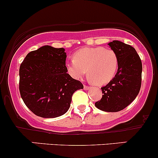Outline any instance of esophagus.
I'll list each match as a JSON object with an SVG mask.
<instances>
[{"mask_svg":"<svg viewBox=\"0 0 158 158\" xmlns=\"http://www.w3.org/2000/svg\"><path fill=\"white\" fill-rule=\"evenodd\" d=\"M89 89H90V87H89V86H87V85H84V89H85V90H89Z\"/></svg>","mask_w":158,"mask_h":158,"instance_id":"1","label":"esophagus"}]
</instances>
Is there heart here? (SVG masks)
Returning a JSON list of instances; mask_svg holds the SVG:
<instances>
[{
    "label": "heart",
    "mask_w": 158,
    "mask_h": 158,
    "mask_svg": "<svg viewBox=\"0 0 158 158\" xmlns=\"http://www.w3.org/2000/svg\"><path fill=\"white\" fill-rule=\"evenodd\" d=\"M119 60L115 51L103 47L85 48L76 51L74 58L67 60L66 67L73 78L79 79L87 73L97 85L109 82L118 69Z\"/></svg>",
    "instance_id": "obj_1"
}]
</instances>
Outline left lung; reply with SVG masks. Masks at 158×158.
<instances>
[{"label":"left lung","instance_id":"1","mask_svg":"<svg viewBox=\"0 0 158 158\" xmlns=\"http://www.w3.org/2000/svg\"><path fill=\"white\" fill-rule=\"evenodd\" d=\"M115 51L119 60L115 76L101 88L102 98L95 107L106 112H118L131 104L140 91L142 64L135 49L122 41H113L108 44Z\"/></svg>","mask_w":158,"mask_h":158}]
</instances>
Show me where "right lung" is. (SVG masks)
<instances>
[{
    "label": "right lung",
    "mask_w": 158,
    "mask_h": 158,
    "mask_svg": "<svg viewBox=\"0 0 158 158\" xmlns=\"http://www.w3.org/2000/svg\"><path fill=\"white\" fill-rule=\"evenodd\" d=\"M64 48L44 45L29 52L19 67V92L32 113L55 118L67 112L73 94L83 89L66 67Z\"/></svg>",
    "instance_id": "1"
}]
</instances>
